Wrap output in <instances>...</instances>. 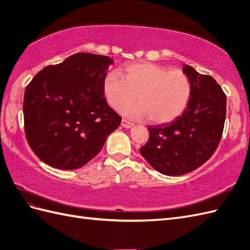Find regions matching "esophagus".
I'll return each mask as SVG.
<instances>
[{"instance_id":"1","label":"esophagus","mask_w":250,"mask_h":250,"mask_svg":"<svg viewBox=\"0 0 250 250\" xmlns=\"http://www.w3.org/2000/svg\"><path fill=\"white\" fill-rule=\"evenodd\" d=\"M121 124H122V126L125 127V128H132V127L135 126V124H133V123H130V122L126 121V120H122Z\"/></svg>"}]
</instances>
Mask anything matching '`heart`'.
I'll list each match as a JSON object with an SVG mask.
<instances>
[{"label":"heart","mask_w":250,"mask_h":250,"mask_svg":"<svg viewBox=\"0 0 250 250\" xmlns=\"http://www.w3.org/2000/svg\"><path fill=\"white\" fill-rule=\"evenodd\" d=\"M103 92L113 109L126 105L135 99L136 105L120 109L132 119L149 118L151 123L172 122L184 112L191 95V83L181 70L151 62L126 65L122 77L109 73L103 81Z\"/></svg>","instance_id":"heart-1"}]
</instances>
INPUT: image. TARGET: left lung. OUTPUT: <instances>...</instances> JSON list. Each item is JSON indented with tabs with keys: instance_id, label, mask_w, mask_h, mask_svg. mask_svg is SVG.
I'll return each mask as SVG.
<instances>
[{
	"instance_id": "left-lung-1",
	"label": "left lung",
	"mask_w": 250,
	"mask_h": 250,
	"mask_svg": "<svg viewBox=\"0 0 250 250\" xmlns=\"http://www.w3.org/2000/svg\"><path fill=\"white\" fill-rule=\"evenodd\" d=\"M191 83L186 110L171 123L148 126L149 139L140 148L157 172L180 176L209 159L221 141L226 119V95L214 78L184 64Z\"/></svg>"
}]
</instances>
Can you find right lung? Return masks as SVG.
Wrapping results in <instances>:
<instances>
[{
  "label": "right lung",
  "instance_id": "right-lung-1",
  "mask_svg": "<svg viewBox=\"0 0 250 250\" xmlns=\"http://www.w3.org/2000/svg\"><path fill=\"white\" fill-rule=\"evenodd\" d=\"M113 60L77 53L42 69L24 93L30 148L55 168L76 169L100 153L122 118L108 106L103 81Z\"/></svg>",
  "mask_w": 250,
  "mask_h": 250
}]
</instances>
